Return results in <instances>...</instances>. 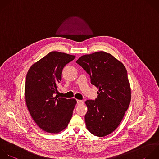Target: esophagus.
I'll return each mask as SVG.
<instances>
[{
    "label": "esophagus",
    "instance_id": "1",
    "mask_svg": "<svg viewBox=\"0 0 159 159\" xmlns=\"http://www.w3.org/2000/svg\"><path fill=\"white\" fill-rule=\"evenodd\" d=\"M76 101H77V104H83V103H84V101H83V100H79V99H77V100H76Z\"/></svg>",
    "mask_w": 159,
    "mask_h": 159
}]
</instances>
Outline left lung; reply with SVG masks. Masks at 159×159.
Listing matches in <instances>:
<instances>
[{"mask_svg": "<svg viewBox=\"0 0 159 159\" xmlns=\"http://www.w3.org/2000/svg\"><path fill=\"white\" fill-rule=\"evenodd\" d=\"M76 63L89 75L91 84L99 89L95 100L85 102L86 127L96 136H106L120 124L130 102L127 70L120 61L104 52L83 55Z\"/></svg>", "mask_w": 159, "mask_h": 159, "instance_id": "obj_1", "label": "left lung"}]
</instances>
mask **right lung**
<instances>
[{
    "label": "right lung",
    "mask_w": 159,
    "mask_h": 159,
    "mask_svg": "<svg viewBox=\"0 0 159 159\" xmlns=\"http://www.w3.org/2000/svg\"><path fill=\"white\" fill-rule=\"evenodd\" d=\"M75 55L52 52L31 66L26 76L25 97L28 110L38 126L57 134L68 125L76 104L75 99L55 96L64 66Z\"/></svg>",
    "instance_id": "add662e5"
}]
</instances>
